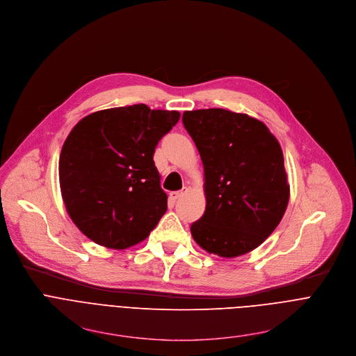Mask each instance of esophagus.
I'll list each match as a JSON object with an SVG mask.
<instances>
[{"label": "esophagus", "mask_w": 356, "mask_h": 356, "mask_svg": "<svg viewBox=\"0 0 356 356\" xmlns=\"http://www.w3.org/2000/svg\"><path fill=\"white\" fill-rule=\"evenodd\" d=\"M185 192H188V188L186 186H184L181 191H175V192H170V198L172 200V201H177L179 196H182Z\"/></svg>", "instance_id": "esophagus-1"}]
</instances>
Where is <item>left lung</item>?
<instances>
[{
	"label": "left lung",
	"instance_id": "left-lung-1",
	"mask_svg": "<svg viewBox=\"0 0 356 356\" xmlns=\"http://www.w3.org/2000/svg\"><path fill=\"white\" fill-rule=\"evenodd\" d=\"M182 122L204 164V216L191 234L209 254L233 259L259 248L290 200L280 143L267 126L226 108L185 111Z\"/></svg>",
	"mask_w": 356,
	"mask_h": 356
}]
</instances>
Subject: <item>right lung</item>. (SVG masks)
<instances>
[{
	"label": "right lung",
	"instance_id": "add662e5",
	"mask_svg": "<svg viewBox=\"0 0 356 356\" xmlns=\"http://www.w3.org/2000/svg\"><path fill=\"white\" fill-rule=\"evenodd\" d=\"M179 117L177 110L133 104L95 111L72 129L59 156L60 193L90 241L124 250L160 222L168 196L152 155Z\"/></svg>",
	"mask_w": 356,
	"mask_h": 356
}]
</instances>
